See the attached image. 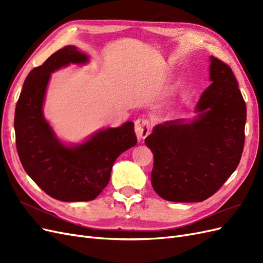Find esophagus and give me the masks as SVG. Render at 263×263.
Segmentation results:
<instances>
[{"label": "esophagus", "instance_id": "obj_1", "mask_svg": "<svg viewBox=\"0 0 263 263\" xmlns=\"http://www.w3.org/2000/svg\"><path fill=\"white\" fill-rule=\"evenodd\" d=\"M150 130V122L149 119L146 117H140L136 119L135 122V133H136V136L138 140L145 139Z\"/></svg>", "mask_w": 263, "mask_h": 263}]
</instances>
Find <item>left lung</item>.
Here are the masks:
<instances>
[{"label": "left lung", "mask_w": 263, "mask_h": 263, "mask_svg": "<svg viewBox=\"0 0 263 263\" xmlns=\"http://www.w3.org/2000/svg\"><path fill=\"white\" fill-rule=\"evenodd\" d=\"M210 81L196 117L156 125L145 139L154 154L151 184L163 200L202 202L216 193L239 164L246 103L226 63L210 57Z\"/></svg>", "instance_id": "obj_1"}]
</instances>
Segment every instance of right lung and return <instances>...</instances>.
<instances>
[{"mask_svg":"<svg viewBox=\"0 0 263 263\" xmlns=\"http://www.w3.org/2000/svg\"><path fill=\"white\" fill-rule=\"evenodd\" d=\"M89 61V55L71 45L52 53L28 73L15 108V137L24 170L47 194L62 202L94 200L107 185L118 156L137 144L133 122L67 145L46 121L43 107L51 73Z\"/></svg>","mask_w":263,"mask_h":263,"instance_id":"1","label":"right lung"}]
</instances>
